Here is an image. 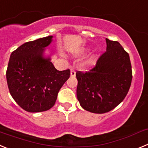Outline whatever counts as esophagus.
<instances>
[{
	"instance_id": "1",
	"label": "esophagus",
	"mask_w": 148,
	"mask_h": 148,
	"mask_svg": "<svg viewBox=\"0 0 148 148\" xmlns=\"http://www.w3.org/2000/svg\"><path fill=\"white\" fill-rule=\"evenodd\" d=\"M75 71L73 69H71V70H70V75H71L72 77H74L75 76Z\"/></svg>"
}]
</instances>
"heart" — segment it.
Masks as SVG:
<instances>
[{
	"label": "heart",
	"mask_w": 148,
	"mask_h": 148,
	"mask_svg": "<svg viewBox=\"0 0 148 148\" xmlns=\"http://www.w3.org/2000/svg\"><path fill=\"white\" fill-rule=\"evenodd\" d=\"M90 61H88V62H90ZM88 62H87V63H88Z\"/></svg>",
	"instance_id": "obj_1"
}]
</instances>
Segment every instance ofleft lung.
<instances>
[{
  "mask_svg": "<svg viewBox=\"0 0 148 148\" xmlns=\"http://www.w3.org/2000/svg\"><path fill=\"white\" fill-rule=\"evenodd\" d=\"M107 50L90 71H78L77 99L86 110L104 113L127 94L133 75L130 56L118 41L106 38Z\"/></svg>",
  "mask_w": 148,
  "mask_h": 148,
  "instance_id": "left-lung-1",
  "label": "left lung"
}]
</instances>
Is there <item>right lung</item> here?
Wrapping results in <instances>:
<instances>
[{"label": "right lung", "instance_id": "1", "mask_svg": "<svg viewBox=\"0 0 148 148\" xmlns=\"http://www.w3.org/2000/svg\"><path fill=\"white\" fill-rule=\"evenodd\" d=\"M53 36L41 38L22 44L10 56L6 81L12 97L24 110L38 113L54 106L63 84L70 71H59L50 58H44L45 47Z\"/></svg>", "mask_w": 148, "mask_h": 148}]
</instances>
